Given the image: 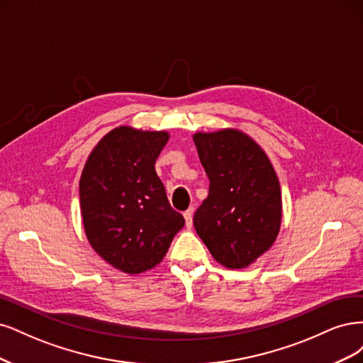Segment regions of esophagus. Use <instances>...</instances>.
Instances as JSON below:
<instances>
[{"mask_svg": "<svg viewBox=\"0 0 363 363\" xmlns=\"http://www.w3.org/2000/svg\"><path fill=\"white\" fill-rule=\"evenodd\" d=\"M193 213H194V208H189L184 213V218H185V225L186 228H190L193 225Z\"/></svg>", "mask_w": 363, "mask_h": 363, "instance_id": "obj_1", "label": "esophagus"}]
</instances>
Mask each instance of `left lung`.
<instances>
[{"label": "left lung", "instance_id": "left-lung-1", "mask_svg": "<svg viewBox=\"0 0 363 363\" xmlns=\"http://www.w3.org/2000/svg\"><path fill=\"white\" fill-rule=\"evenodd\" d=\"M193 140L209 179L194 229L217 262L249 267L272 247L280 229L277 174L261 146L238 130L196 133Z\"/></svg>", "mask_w": 363, "mask_h": 363}]
</instances>
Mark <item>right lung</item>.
I'll list each match as a JSON object with an SVG mask.
<instances>
[{
  "label": "right lung",
  "instance_id": "obj_1",
  "mask_svg": "<svg viewBox=\"0 0 363 363\" xmlns=\"http://www.w3.org/2000/svg\"><path fill=\"white\" fill-rule=\"evenodd\" d=\"M167 140L166 131L114 128L91 150L81 173L87 240L104 261L128 274L160 264L185 223L155 172Z\"/></svg>",
  "mask_w": 363,
  "mask_h": 363
}]
</instances>
